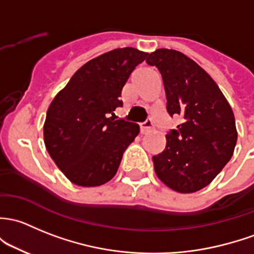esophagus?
Returning a JSON list of instances; mask_svg holds the SVG:
<instances>
[{
    "instance_id": "34e87169",
    "label": "esophagus",
    "mask_w": 254,
    "mask_h": 254,
    "mask_svg": "<svg viewBox=\"0 0 254 254\" xmlns=\"http://www.w3.org/2000/svg\"><path fill=\"white\" fill-rule=\"evenodd\" d=\"M152 130V123L149 120H146V122L141 123L140 124V131L141 134H147Z\"/></svg>"
}]
</instances>
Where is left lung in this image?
<instances>
[{
    "label": "left lung",
    "instance_id": "1",
    "mask_svg": "<svg viewBox=\"0 0 254 254\" xmlns=\"http://www.w3.org/2000/svg\"><path fill=\"white\" fill-rule=\"evenodd\" d=\"M162 75L170 117L181 118L165 135L164 151L152 157L157 176L172 190L192 193L209 185L230 161L237 141L235 117L209 74L175 50L148 55Z\"/></svg>",
    "mask_w": 254,
    "mask_h": 254
}]
</instances>
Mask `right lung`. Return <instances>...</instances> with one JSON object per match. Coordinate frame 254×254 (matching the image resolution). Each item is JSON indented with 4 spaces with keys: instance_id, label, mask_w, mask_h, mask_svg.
<instances>
[{
    "instance_id": "obj_1",
    "label": "right lung",
    "mask_w": 254,
    "mask_h": 254,
    "mask_svg": "<svg viewBox=\"0 0 254 254\" xmlns=\"http://www.w3.org/2000/svg\"><path fill=\"white\" fill-rule=\"evenodd\" d=\"M148 53L132 47L103 53L75 71L47 109L44 140L51 158L73 184L92 188L116 175L140 127L109 117L130 74Z\"/></svg>"
}]
</instances>
